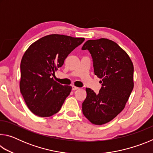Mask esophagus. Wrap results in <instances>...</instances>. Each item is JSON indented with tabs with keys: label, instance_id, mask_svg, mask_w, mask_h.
<instances>
[{
	"label": "esophagus",
	"instance_id": "1",
	"mask_svg": "<svg viewBox=\"0 0 153 153\" xmlns=\"http://www.w3.org/2000/svg\"><path fill=\"white\" fill-rule=\"evenodd\" d=\"M78 89H79L78 87H76V86H72V90H78Z\"/></svg>",
	"mask_w": 153,
	"mask_h": 153
}]
</instances>
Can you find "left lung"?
I'll return each mask as SVG.
<instances>
[{
  "instance_id": "1",
  "label": "left lung",
  "mask_w": 153,
  "mask_h": 153,
  "mask_svg": "<svg viewBox=\"0 0 153 153\" xmlns=\"http://www.w3.org/2000/svg\"><path fill=\"white\" fill-rule=\"evenodd\" d=\"M82 49L89 51L94 74L102 79L98 94L86 88L82 112L92 123L102 125L125 107L134 88V65L126 52L107 38L88 40Z\"/></svg>"
}]
</instances>
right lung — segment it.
Masks as SVG:
<instances>
[{
	"label": "right lung",
	"mask_w": 153,
	"mask_h": 153,
	"mask_svg": "<svg viewBox=\"0 0 153 153\" xmlns=\"http://www.w3.org/2000/svg\"><path fill=\"white\" fill-rule=\"evenodd\" d=\"M84 38L51 34L30 46L21 61L20 91L29 109L41 117L59 112L70 94L71 86L53 79L69 54L84 41Z\"/></svg>",
	"instance_id": "right-lung-1"
}]
</instances>
